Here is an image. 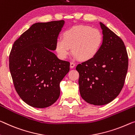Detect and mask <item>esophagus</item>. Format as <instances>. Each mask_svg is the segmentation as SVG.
Returning a JSON list of instances; mask_svg holds the SVG:
<instances>
[{"instance_id":"1","label":"esophagus","mask_w":135,"mask_h":135,"mask_svg":"<svg viewBox=\"0 0 135 135\" xmlns=\"http://www.w3.org/2000/svg\"><path fill=\"white\" fill-rule=\"evenodd\" d=\"M75 66V64L73 63V62H70V68H74Z\"/></svg>"}]
</instances>
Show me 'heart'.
<instances>
[{
  "label": "heart",
  "mask_w": 135,
  "mask_h": 135,
  "mask_svg": "<svg viewBox=\"0 0 135 135\" xmlns=\"http://www.w3.org/2000/svg\"><path fill=\"white\" fill-rule=\"evenodd\" d=\"M62 39H57L55 48L61 59L67 58L72 48L74 57L81 61H87L98 54L103 42V36L98 29L88 25H75L65 30Z\"/></svg>",
  "instance_id": "heart-1"
}]
</instances>
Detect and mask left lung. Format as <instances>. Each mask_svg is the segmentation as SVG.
I'll use <instances>...</instances> for the list:
<instances>
[{
    "label": "left lung",
    "mask_w": 135,
    "mask_h": 135,
    "mask_svg": "<svg viewBox=\"0 0 135 135\" xmlns=\"http://www.w3.org/2000/svg\"><path fill=\"white\" fill-rule=\"evenodd\" d=\"M103 42L94 59L77 65L80 93L87 103L104 105L113 101L123 89L128 60L122 39L100 23Z\"/></svg>",
    "instance_id": "left-lung-1"
}]
</instances>
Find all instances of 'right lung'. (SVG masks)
<instances>
[{
	"label": "right lung",
	"instance_id": "obj_1",
	"mask_svg": "<svg viewBox=\"0 0 135 135\" xmlns=\"http://www.w3.org/2000/svg\"><path fill=\"white\" fill-rule=\"evenodd\" d=\"M64 20L37 23L14 41L9 68L14 88L31 106L45 108L60 94V83L69 71V61L60 60L51 51Z\"/></svg>",
	"mask_w": 135,
	"mask_h": 135
}]
</instances>
